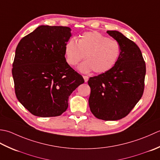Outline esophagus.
<instances>
[{"label": "esophagus", "instance_id": "esophagus-1", "mask_svg": "<svg viewBox=\"0 0 160 160\" xmlns=\"http://www.w3.org/2000/svg\"><path fill=\"white\" fill-rule=\"evenodd\" d=\"M83 77L84 79L85 82H88V76H83Z\"/></svg>", "mask_w": 160, "mask_h": 160}]
</instances>
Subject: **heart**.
<instances>
[{"instance_id": "1", "label": "heart", "mask_w": 160, "mask_h": 160, "mask_svg": "<svg viewBox=\"0 0 160 160\" xmlns=\"http://www.w3.org/2000/svg\"><path fill=\"white\" fill-rule=\"evenodd\" d=\"M120 50L118 42L97 32H85L79 36L77 41L71 38L64 47L66 61L71 66H75L86 55L88 60L77 68L83 73L94 70L102 74L109 71L118 59Z\"/></svg>"}]
</instances>
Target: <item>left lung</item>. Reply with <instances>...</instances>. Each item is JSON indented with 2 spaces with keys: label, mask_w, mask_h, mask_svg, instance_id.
Returning <instances> with one entry per match:
<instances>
[{
  "label": "left lung",
  "mask_w": 160,
  "mask_h": 160,
  "mask_svg": "<svg viewBox=\"0 0 160 160\" xmlns=\"http://www.w3.org/2000/svg\"><path fill=\"white\" fill-rule=\"evenodd\" d=\"M120 45V54L111 69L90 77L88 103L97 118L115 121L125 117L144 92L146 64L134 42L116 30L107 31Z\"/></svg>",
  "instance_id": "1"
}]
</instances>
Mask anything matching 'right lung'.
Instances as JSON below:
<instances>
[{
	"instance_id": "right-lung-1",
	"label": "right lung",
	"mask_w": 160,
	"mask_h": 160,
	"mask_svg": "<svg viewBox=\"0 0 160 160\" xmlns=\"http://www.w3.org/2000/svg\"><path fill=\"white\" fill-rule=\"evenodd\" d=\"M71 37L68 27L41 25L16 47L12 65L16 96L32 115H61L72 92L84 83L65 58V45Z\"/></svg>"
}]
</instances>
